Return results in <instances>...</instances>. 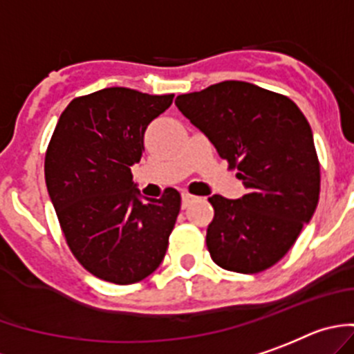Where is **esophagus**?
<instances>
[{
	"label": "esophagus",
	"instance_id": "34e87169",
	"mask_svg": "<svg viewBox=\"0 0 354 354\" xmlns=\"http://www.w3.org/2000/svg\"><path fill=\"white\" fill-rule=\"evenodd\" d=\"M194 199H196V197L190 196V194H183V196H181V206H183V208H187V206H189Z\"/></svg>",
	"mask_w": 354,
	"mask_h": 354
}]
</instances>
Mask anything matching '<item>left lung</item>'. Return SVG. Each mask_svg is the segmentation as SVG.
Masks as SVG:
<instances>
[{
	"label": "left lung",
	"instance_id": "1",
	"mask_svg": "<svg viewBox=\"0 0 354 354\" xmlns=\"http://www.w3.org/2000/svg\"><path fill=\"white\" fill-rule=\"evenodd\" d=\"M176 107L205 133L222 158L238 167L247 194L212 196L206 232L221 268L257 273L288 254L319 201L314 138L295 102L243 81H224L176 97Z\"/></svg>",
	"mask_w": 354,
	"mask_h": 354
}]
</instances>
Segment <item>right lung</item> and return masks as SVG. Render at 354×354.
Here are the masks:
<instances>
[{"label":"right lung","instance_id":"obj_1","mask_svg":"<svg viewBox=\"0 0 354 354\" xmlns=\"http://www.w3.org/2000/svg\"><path fill=\"white\" fill-rule=\"evenodd\" d=\"M174 95L104 88L74 98L59 116L46 153V185L70 250L90 273L125 286L164 261L181 197L142 199L132 167L145 132Z\"/></svg>","mask_w":354,"mask_h":354}]
</instances>
